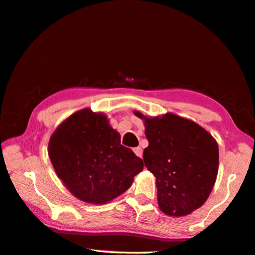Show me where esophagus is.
I'll return each mask as SVG.
<instances>
[{"label":"esophagus","instance_id":"34e87169","mask_svg":"<svg viewBox=\"0 0 255 255\" xmlns=\"http://www.w3.org/2000/svg\"><path fill=\"white\" fill-rule=\"evenodd\" d=\"M134 152H135V154L138 156V157H142V155H143V149H142V147H135L134 148Z\"/></svg>","mask_w":255,"mask_h":255}]
</instances>
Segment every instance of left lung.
Instances as JSON below:
<instances>
[{
  "label": "left lung",
  "mask_w": 255,
  "mask_h": 255,
  "mask_svg": "<svg viewBox=\"0 0 255 255\" xmlns=\"http://www.w3.org/2000/svg\"><path fill=\"white\" fill-rule=\"evenodd\" d=\"M144 120L148 146L145 167L155 176L157 204L165 215L184 217L204 204L215 186L219 148L209 131L173 113Z\"/></svg>",
  "instance_id": "8db88e82"
}]
</instances>
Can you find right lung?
<instances>
[{"mask_svg":"<svg viewBox=\"0 0 255 255\" xmlns=\"http://www.w3.org/2000/svg\"><path fill=\"white\" fill-rule=\"evenodd\" d=\"M48 156L68 191L92 204H106L126 192L144 167L121 145L107 116L88 108L59 125L48 142Z\"/></svg>","mask_w":255,"mask_h":255,"instance_id":"right-lung-1","label":"right lung"}]
</instances>
